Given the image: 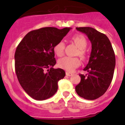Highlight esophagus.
Segmentation results:
<instances>
[{"label": "esophagus", "instance_id": "obj_1", "mask_svg": "<svg viewBox=\"0 0 125 125\" xmlns=\"http://www.w3.org/2000/svg\"><path fill=\"white\" fill-rule=\"evenodd\" d=\"M66 74L68 76H72L73 73H70V72H66Z\"/></svg>", "mask_w": 125, "mask_h": 125}]
</instances>
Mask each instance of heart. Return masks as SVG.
<instances>
[{
	"label": "heart",
	"mask_w": 125,
	"mask_h": 125,
	"mask_svg": "<svg viewBox=\"0 0 125 125\" xmlns=\"http://www.w3.org/2000/svg\"><path fill=\"white\" fill-rule=\"evenodd\" d=\"M72 39L76 46L79 48V51L78 52L79 56L82 58H84V49L87 46V42L86 39L83 36L76 35L73 37ZM64 49V43L62 41H60L56 43L54 46V52L57 56H62L63 55ZM57 64H58V66L62 69L72 71L80 65V61L77 57L66 56L59 59Z\"/></svg>",
	"instance_id": "1"
}]
</instances>
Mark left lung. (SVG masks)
Instances as JSON below:
<instances>
[{"instance_id": "left-lung-1", "label": "left lung", "mask_w": 125, "mask_h": 125, "mask_svg": "<svg viewBox=\"0 0 125 125\" xmlns=\"http://www.w3.org/2000/svg\"><path fill=\"white\" fill-rule=\"evenodd\" d=\"M76 29L86 35L92 49L89 62L83 69L88 74H79L81 81L75 89L81 98L96 100L105 93L112 81L116 62L114 51L105 34L90 27Z\"/></svg>"}]
</instances>
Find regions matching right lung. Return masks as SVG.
Segmentation results:
<instances>
[{"instance_id": "add662e5", "label": "right lung", "mask_w": 125, "mask_h": 125, "mask_svg": "<svg viewBox=\"0 0 125 125\" xmlns=\"http://www.w3.org/2000/svg\"><path fill=\"white\" fill-rule=\"evenodd\" d=\"M71 29L47 27L34 30L17 46L14 56L15 73L24 91L34 100L52 96L58 89V81L64 78L63 69L53 68L56 63L54 46Z\"/></svg>"}]
</instances>
